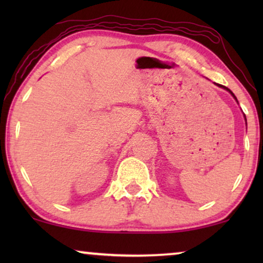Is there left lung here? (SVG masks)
<instances>
[{"mask_svg": "<svg viewBox=\"0 0 263 263\" xmlns=\"http://www.w3.org/2000/svg\"><path fill=\"white\" fill-rule=\"evenodd\" d=\"M218 86H220V87H224V86H221V85H218ZM224 88H226V87H224ZM226 89H228V91H229V92H230V93H231V95H232V96H233V97H235V95H233V93H232V92H231V91H230V89H229V88H226ZM235 99H236V100H237V98H236V97H235ZM244 117H246V116H244Z\"/></svg>", "mask_w": 263, "mask_h": 263, "instance_id": "left-lung-1", "label": "left lung"}]
</instances>
